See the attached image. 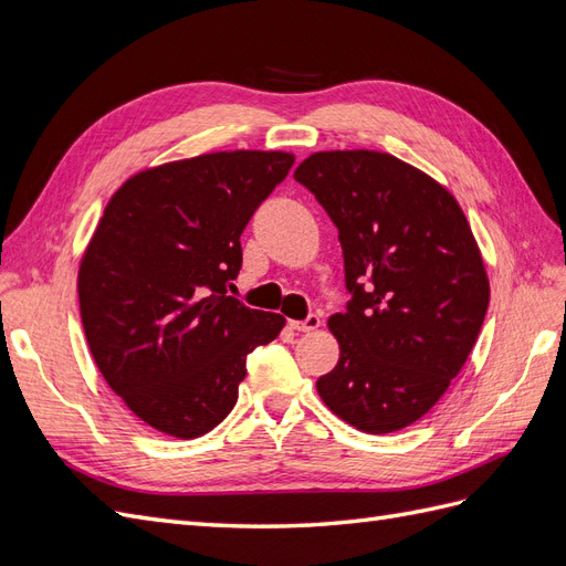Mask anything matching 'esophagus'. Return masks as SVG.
Returning <instances> with one entry per match:
<instances>
[{
    "mask_svg": "<svg viewBox=\"0 0 566 566\" xmlns=\"http://www.w3.org/2000/svg\"><path fill=\"white\" fill-rule=\"evenodd\" d=\"M318 325H321V318L314 314L306 316L304 321H290V328L297 333H314V331H318Z\"/></svg>",
    "mask_w": 566,
    "mask_h": 566,
    "instance_id": "34e87169",
    "label": "esophagus"
}]
</instances>
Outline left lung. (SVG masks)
Returning a JSON list of instances; mask_svg holds the SVG:
<instances>
[{
  "label": "left lung",
  "instance_id": "8db88e82",
  "mask_svg": "<svg viewBox=\"0 0 566 566\" xmlns=\"http://www.w3.org/2000/svg\"><path fill=\"white\" fill-rule=\"evenodd\" d=\"M295 179L328 212L352 300L328 328L337 366L323 403L368 434L420 420L465 366L489 310V279L458 200L389 153H314Z\"/></svg>",
  "mask_w": 566,
  "mask_h": 566
}]
</instances>
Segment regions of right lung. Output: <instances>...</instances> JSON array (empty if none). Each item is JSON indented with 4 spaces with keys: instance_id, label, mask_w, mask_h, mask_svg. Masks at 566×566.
Here are the masks:
<instances>
[{
    "instance_id": "right-lung-1",
    "label": "right lung",
    "mask_w": 566,
    "mask_h": 566,
    "mask_svg": "<svg viewBox=\"0 0 566 566\" xmlns=\"http://www.w3.org/2000/svg\"><path fill=\"white\" fill-rule=\"evenodd\" d=\"M293 163L208 153L134 175L106 205L80 264L82 325L101 375L153 430L208 434L235 406L248 354L283 331L227 287L243 229Z\"/></svg>"
}]
</instances>
